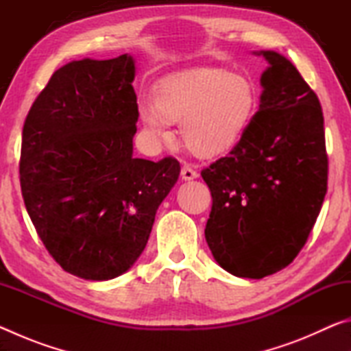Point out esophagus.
<instances>
[{
	"mask_svg": "<svg viewBox=\"0 0 351 351\" xmlns=\"http://www.w3.org/2000/svg\"><path fill=\"white\" fill-rule=\"evenodd\" d=\"M181 176L184 181H190V180H195V178H198V171H195L190 165H184L181 170Z\"/></svg>",
	"mask_w": 351,
	"mask_h": 351,
	"instance_id": "34e87169",
	"label": "esophagus"
}]
</instances>
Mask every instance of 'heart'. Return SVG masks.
Segmentation results:
<instances>
[{
  "label": "heart",
  "instance_id": "b5f03b06",
  "mask_svg": "<svg viewBox=\"0 0 351 351\" xmlns=\"http://www.w3.org/2000/svg\"><path fill=\"white\" fill-rule=\"evenodd\" d=\"M258 108L254 82L228 69H197L165 77L153 100L138 105L147 141L154 147L175 141L180 122L182 142L201 158H217L240 144Z\"/></svg>",
  "mask_w": 351,
  "mask_h": 351
}]
</instances>
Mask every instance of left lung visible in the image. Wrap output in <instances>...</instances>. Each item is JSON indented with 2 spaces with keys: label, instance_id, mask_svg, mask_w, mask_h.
<instances>
[{
  "label": "left lung",
  "instance_id": "obj_1",
  "mask_svg": "<svg viewBox=\"0 0 351 351\" xmlns=\"http://www.w3.org/2000/svg\"><path fill=\"white\" fill-rule=\"evenodd\" d=\"M258 111L228 156L201 171L212 193L206 241L237 277L263 278L293 261L322 207L328 180L319 99L287 57L257 51Z\"/></svg>",
  "mask_w": 351,
  "mask_h": 351
}]
</instances>
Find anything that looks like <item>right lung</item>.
<instances>
[{"instance_id": "add662e5", "label": "right lung", "mask_w": 351, "mask_h": 351, "mask_svg": "<svg viewBox=\"0 0 351 351\" xmlns=\"http://www.w3.org/2000/svg\"><path fill=\"white\" fill-rule=\"evenodd\" d=\"M134 58L69 62L52 74L23 128L20 182L49 254L85 280L127 272L180 176L175 158L133 156Z\"/></svg>"}]
</instances>
